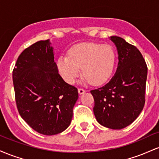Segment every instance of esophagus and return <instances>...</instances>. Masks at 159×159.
Returning <instances> with one entry per match:
<instances>
[{"label": "esophagus", "mask_w": 159, "mask_h": 159, "mask_svg": "<svg viewBox=\"0 0 159 159\" xmlns=\"http://www.w3.org/2000/svg\"><path fill=\"white\" fill-rule=\"evenodd\" d=\"M87 92L85 90H84V89H81V88H78V93H79L80 95L81 94H84V93Z\"/></svg>", "instance_id": "1"}]
</instances>
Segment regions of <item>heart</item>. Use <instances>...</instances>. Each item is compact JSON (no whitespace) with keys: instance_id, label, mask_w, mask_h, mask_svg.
<instances>
[{"instance_id":"obj_1","label":"heart","mask_w":159,"mask_h":159,"mask_svg":"<svg viewBox=\"0 0 159 159\" xmlns=\"http://www.w3.org/2000/svg\"><path fill=\"white\" fill-rule=\"evenodd\" d=\"M116 56L110 45L82 43L75 45L68 56L61 55L57 61L58 71L68 84H73L82 68L84 81L102 84L111 77Z\"/></svg>"}]
</instances>
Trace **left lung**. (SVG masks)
I'll use <instances>...</instances> for the list:
<instances>
[{
	"instance_id": "1",
	"label": "left lung",
	"mask_w": 159,
	"mask_h": 159,
	"mask_svg": "<svg viewBox=\"0 0 159 159\" xmlns=\"http://www.w3.org/2000/svg\"><path fill=\"white\" fill-rule=\"evenodd\" d=\"M109 38L117 50V68L108 83L90 93L98 123L109 129H121L132 123L143 110L147 66L135 46L119 36Z\"/></svg>"
}]
</instances>
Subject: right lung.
<instances>
[{
	"label": "right lung",
	"mask_w": 159,
	"mask_h": 159,
	"mask_svg": "<svg viewBox=\"0 0 159 159\" xmlns=\"http://www.w3.org/2000/svg\"><path fill=\"white\" fill-rule=\"evenodd\" d=\"M50 40H41L23 51L12 72L18 110L40 134L54 135L70 125L78 89L63 81L54 61Z\"/></svg>",
	"instance_id": "add662e5"
}]
</instances>
